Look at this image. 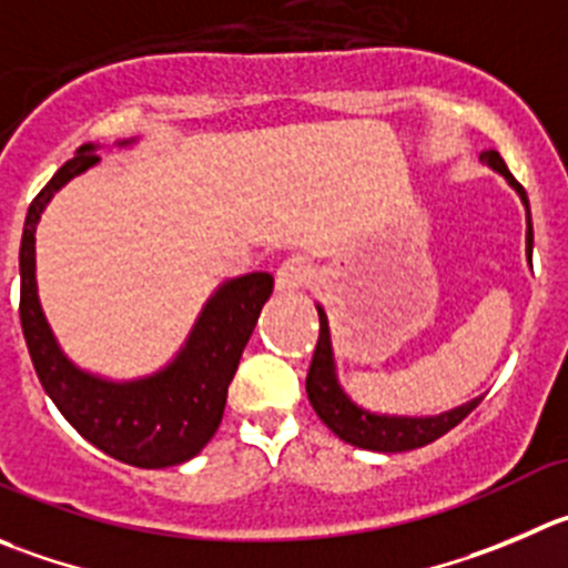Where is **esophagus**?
Segmentation results:
<instances>
[{
  "mask_svg": "<svg viewBox=\"0 0 568 568\" xmlns=\"http://www.w3.org/2000/svg\"><path fill=\"white\" fill-rule=\"evenodd\" d=\"M306 281H310V264L298 256L287 258V262L275 270V293L293 295L306 287Z\"/></svg>",
  "mask_w": 568,
  "mask_h": 568,
  "instance_id": "obj_1",
  "label": "esophagus"
}]
</instances>
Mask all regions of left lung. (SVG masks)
Instances as JSON below:
<instances>
[{
	"label": "left lung",
	"instance_id": "8db88e82",
	"mask_svg": "<svg viewBox=\"0 0 568 568\" xmlns=\"http://www.w3.org/2000/svg\"><path fill=\"white\" fill-rule=\"evenodd\" d=\"M483 164H488L490 170L499 172L516 194L521 197L524 209H527V262L532 267V220H530V200L527 192L521 189V183L510 175L507 164L501 161V155L496 150H485L479 155ZM317 306V317H321V337H317L315 356H312L310 376H306V396H310L312 409L317 413V418L339 437V440L351 443L356 449L368 452H409L420 449L426 443L437 440L449 429H455L479 402L483 396L471 398V402L460 404L455 409H446L440 415H390V413H374V409L362 407L354 398L345 393V387L339 385L337 376V359H334L332 348V332H328V317L323 312L321 304Z\"/></svg>",
	"mask_w": 568,
	"mask_h": 568
}]
</instances>
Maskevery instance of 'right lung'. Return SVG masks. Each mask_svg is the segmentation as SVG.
<instances>
[{
	"label": "right lung",
	"mask_w": 568,
	"mask_h": 568,
	"mask_svg": "<svg viewBox=\"0 0 568 568\" xmlns=\"http://www.w3.org/2000/svg\"><path fill=\"white\" fill-rule=\"evenodd\" d=\"M136 142L139 136L122 139L116 148ZM100 150L102 144H83L30 203L19 251L21 328L47 396L91 446L136 468L181 466L200 455L223 420L229 385L273 293V275L245 273L223 281L178 354L153 374L111 379L80 368L61 348L38 301L36 225L50 200L100 161Z\"/></svg>",
	"instance_id": "right-lung-1"
}]
</instances>
